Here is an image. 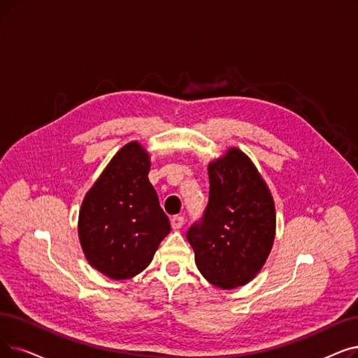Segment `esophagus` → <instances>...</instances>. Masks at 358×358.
<instances>
[{"label": "esophagus", "mask_w": 358, "mask_h": 358, "mask_svg": "<svg viewBox=\"0 0 358 358\" xmlns=\"http://www.w3.org/2000/svg\"><path fill=\"white\" fill-rule=\"evenodd\" d=\"M171 225H173V228L178 229L184 225V216H180V215H176L171 217Z\"/></svg>", "instance_id": "34e87169"}]
</instances>
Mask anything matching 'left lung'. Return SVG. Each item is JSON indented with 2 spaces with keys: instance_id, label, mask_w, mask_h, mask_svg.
I'll use <instances>...</instances> for the list:
<instances>
[{
  "instance_id": "obj_1",
  "label": "left lung",
  "mask_w": 358,
  "mask_h": 358,
  "mask_svg": "<svg viewBox=\"0 0 358 358\" xmlns=\"http://www.w3.org/2000/svg\"><path fill=\"white\" fill-rule=\"evenodd\" d=\"M209 200L187 231L196 265L208 281L231 289L259 273L275 238L273 199L256 166L238 149L208 166Z\"/></svg>"
}]
</instances>
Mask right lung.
Masks as SVG:
<instances>
[{
    "label": "right lung",
    "mask_w": 358,
    "mask_h": 358,
    "mask_svg": "<svg viewBox=\"0 0 358 358\" xmlns=\"http://www.w3.org/2000/svg\"><path fill=\"white\" fill-rule=\"evenodd\" d=\"M149 155L137 142L124 146L86 194L79 237L93 268L113 279L141 273L171 231L149 182Z\"/></svg>",
    "instance_id": "obj_1"
}]
</instances>
